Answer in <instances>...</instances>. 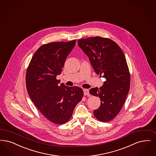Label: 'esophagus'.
I'll list each match as a JSON object with an SVG mask.
<instances>
[{"label":"esophagus","mask_w":156,"mask_h":156,"mask_svg":"<svg viewBox=\"0 0 156 156\" xmlns=\"http://www.w3.org/2000/svg\"><path fill=\"white\" fill-rule=\"evenodd\" d=\"M83 94H84V95H88L89 94V90L87 89H84L83 90Z\"/></svg>","instance_id":"esophagus-1"}]
</instances>
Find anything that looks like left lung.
I'll return each instance as SVG.
<instances>
[{
  "instance_id": "obj_1",
  "label": "left lung",
  "mask_w": 156,
  "mask_h": 156,
  "mask_svg": "<svg viewBox=\"0 0 156 156\" xmlns=\"http://www.w3.org/2000/svg\"><path fill=\"white\" fill-rule=\"evenodd\" d=\"M79 47L88 56L94 72L106 78L103 86L92 88L89 93L99 96V108L94 117L102 122L116 117L124 103L130 88V74L124 54L112 40L95 37L78 41Z\"/></svg>"
}]
</instances>
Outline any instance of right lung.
I'll list each match as a JSON object with an SVG mask.
<instances>
[{"mask_svg":"<svg viewBox=\"0 0 156 156\" xmlns=\"http://www.w3.org/2000/svg\"><path fill=\"white\" fill-rule=\"evenodd\" d=\"M76 40L55 42L41 46L32 57L26 73V87L32 102L53 123L63 124L71 119L82 100L81 87H69L56 79L75 46Z\"/></svg>","mask_w":156,"mask_h":156,"instance_id":"add662e5","label":"right lung"}]
</instances>
